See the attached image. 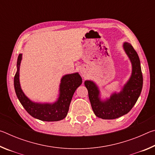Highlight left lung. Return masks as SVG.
Listing matches in <instances>:
<instances>
[{"mask_svg":"<svg viewBox=\"0 0 155 155\" xmlns=\"http://www.w3.org/2000/svg\"><path fill=\"white\" fill-rule=\"evenodd\" d=\"M124 49L132 64V74L122 91L114 94L106 101H101L99 90L92 81H85L91 108L97 117L102 119L113 120L128 114L137 102L143 86V77L140 61L137 52L130 44L125 42Z\"/></svg>","mask_w":155,"mask_h":155,"instance_id":"obj_1","label":"left lung"}]
</instances>
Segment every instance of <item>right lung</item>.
Returning <instances> with one entry per match:
<instances>
[{"label":"right lung","instance_id":"add662e5","mask_svg":"<svg viewBox=\"0 0 155 155\" xmlns=\"http://www.w3.org/2000/svg\"><path fill=\"white\" fill-rule=\"evenodd\" d=\"M22 54L17 61V72L14 77V88L17 97L26 111L31 116L41 121L54 122L66 117L73 94L82 83V78L78 73L67 74L63 77L60 84V94L58 101L54 104H40L31 101L21 90L19 81L20 65Z\"/></svg>","mask_w":155,"mask_h":155}]
</instances>
